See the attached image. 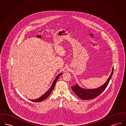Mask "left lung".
<instances>
[{
    "mask_svg": "<svg viewBox=\"0 0 126 126\" xmlns=\"http://www.w3.org/2000/svg\"><path fill=\"white\" fill-rule=\"evenodd\" d=\"M113 69L114 67L112 68L111 73L105 83L97 88L92 89H85L84 88H82L78 84H76L75 85L72 86L71 87L72 90L77 96L83 100H86L94 99L101 94L107 87L110 80L112 77L113 73Z\"/></svg>",
    "mask_w": 126,
    "mask_h": 126,
    "instance_id": "8db88e82",
    "label": "left lung"
}]
</instances>
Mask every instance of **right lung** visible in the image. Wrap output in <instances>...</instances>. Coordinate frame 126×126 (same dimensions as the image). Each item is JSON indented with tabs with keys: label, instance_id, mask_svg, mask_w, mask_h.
Returning <instances> with one entry per match:
<instances>
[{
	"label": "right lung",
	"instance_id": "right-lung-1",
	"mask_svg": "<svg viewBox=\"0 0 126 126\" xmlns=\"http://www.w3.org/2000/svg\"><path fill=\"white\" fill-rule=\"evenodd\" d=\"M62 74V73H61L58 76H57V77L54 79V81L52 83V84L51 87H50V88L43 95H42L41 97H40V98H38V99H34V100H30V101L34 102H42V101H43L44 100H45L46 98H47L48 95L50 94V93H51L52 90H53V89H54V87H55V84L56 83V82H57V80H58L59 78H60V77Z\"/></svg>",
	"mask_w": 126,
	"mask_h": 126
}]
</instances>
